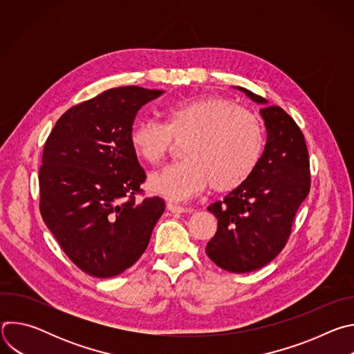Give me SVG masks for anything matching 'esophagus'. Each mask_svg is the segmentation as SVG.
Returning a JSON list of instances; mask_svg holds the SVG:
<instances>
[{
    "mask_svg": "<svg viewBox=\"0 0 354 354\" xmlns=\"http://www.w3.org/2000/svg\"><path fill=\"white\" fill-rule=\"evenodd\" d=\"M167 209L172 213H189L190 209L189 207H183V206H179V205H175V203H167Z\"/></svg>",
    "mask_w": 354,
    "mask_h": 354,
    "instance_id": "34e87169",
    "label": "esophagus"
}]
</instances>
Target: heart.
I'll list each match as a JSON object with an SVG mask.
<instances>
[{
    "instance_id": "1",
    "label": "heart",
    "mask_w": 354,
    "mask_h": 354,
    "mask_svg": "<svg viewBox=\"0 0 354 354\" xmlns=\"http://www.w3.org/2000/svg\"><path fill=\"white\" fill-rule=\"evenodd\" d=\"M162 124L140 120L130 130L134 154L149 165L161 164L174 141H183V161L151 175L148 187L169 200H186L205 190L231 192L258 168L265 136L261 120L231 99L205 95L165 105Z\"/></svg>"
}]
</instances>
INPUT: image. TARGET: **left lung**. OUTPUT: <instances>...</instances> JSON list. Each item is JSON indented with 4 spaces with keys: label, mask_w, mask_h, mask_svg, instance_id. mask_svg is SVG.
I'll return each mask as SVG.
<instances>
[{
    "label": "left lung",
    "mask_w": 354,
    "mask_h": 354,
    "mask_svg": "<svg viewBox=\"0 0 354 354\" xmlns=\"http://www.w3.org/2000/svg\"><path fill=\"white\" fill-rule=\"evenodd\" d=\"M239 89L265 105L261 115L268 141L252 176L207 207L217 218V232L206 254L231 273L258 270L280 254L311 187L308 148L294 119L280 106H269L265 97Z\"/></svg>",
    "instance_id": "8db88e82"
}]
</instances>
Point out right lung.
<instances>
[{"mask_svg":"<svg viewBox=\"0 0 354 354\" xmlns=\"http://www.w3.org/2000/svg\"><path fill=\"white\" fill-rule=\"evenodd\" d=\"M162 93L108 89L70 108L44 142L40 214L71 262L93 277L133 266L165 210L161 197L136 200L145 172L130 145L137 112Z\"/></svg>","mask_w":354,"mask_h":354,"instance_id":"right-lung-1","label":"right lung"}]
</instances>
